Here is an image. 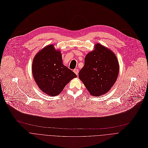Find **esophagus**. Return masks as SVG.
Instances as JSON below:
<instances>
[{
	"mask_svg": "<svg viewBox=\"0 0 148 148\" xmlns=\"http://www.w3.org/2000/svg\"><path fill=\"white\" fill-rule=\"evenodd\" d=\"M73 72L75 73V74L76 75H78V73H79V69H75L73 70Z\"/></svg>",
	"mask_w": 148,
	"mask_h": 148,
	"instance_id": "34e87169",
	"label": "esophagus"
}]
</instances>
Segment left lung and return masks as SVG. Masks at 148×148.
<instances>
[{
	"instance_id": "left-lung-1",
	"label": "left lung",
	"mask_w": 148,
	"mask_h": 148,
	"mask_svg": "<svg viewBox=\"0 0 148 148\" xmlns=\"http://www.w3.org/2000/svg\"><path fill=\"white\" fill-rule=\"evenodd\" d=\"M119 73V61L110 49L100 44L84 58L79 77L92 96H100L110 90Z\"/></svg>"
}]
</instances>
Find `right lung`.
Listing matches in <instances>:
<instances>
[{
	"label": "right lung",
	"mask_w": 148,
	"mask_h": 148,
	"mask_svg": "<svg viewBox=\"0 0 148 148\" xmlns=\"http://www.w3.org/2000/svg\"><path fill=\"white\" fill-rule=\"evenodd\" d=\"M33 77L39 88L48 96H56L65 86L76 77V75L62 64L60 51L49 45L34 58L32 65Z\"/></svg>",
	"instance_id": "right-lung-1"
}]
</instances>
